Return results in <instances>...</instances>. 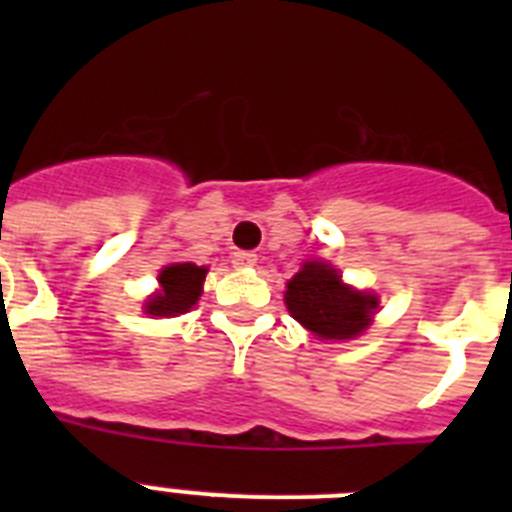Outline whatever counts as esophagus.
<instances>
[{"mask_svg": "<svg viewBox=\"0 0 512 512\" xmlns=\"http://www.w3.org/2000/svg\"><path fill=\"white\" fill-rule=\"evenodd\" d=\"M256 261H259V256L251 251H235L233 253L235 269H251V266H256Z\"/></svg>", "mask_w": 512, "mask_h": 512, "instance_id": "1", "label": "esophagus"}]
</instances>
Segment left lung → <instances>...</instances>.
Returning <instances> with one entry per match:
<instances>
[{"instance_id": "1", "label": "left lung", "mask_w": 512, "mask_h": 512, "mask_svg": "<svg viewBox=\"0 0 512 512\" xmlns=\"http://www.w3.org/2000/svg\"><path fill=\"white\" fill-rule=\"evenodd\" d=\"M284 302L297 323L325 341L361 336L379 307L377 295L343 284L338 269L325 261H305L287 282Z\"/></svg>"}]
</instances>
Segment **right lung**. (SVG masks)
I'll return each instance as SVG.
<instances>
[{"instance_id":"obj_1","label":"right lung","mask_w":512,"mask_h":512,"mask_svg":"<svg viewBox=\"0 0 512 512\" xmlns=\"http://www.w3.org/2000/svg\"><path fill=\"white\" fill-rule=\"evenodd\" d=\"M207 277V266L197 264H169L158 274L156 295L148 297L146 312L156 318H174L189 307L197 305L202 295V282Z\"/></svg>"}]
</instances>
